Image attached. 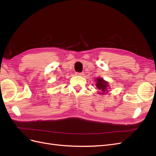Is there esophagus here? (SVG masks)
I'll use <instances>...</instances> for the list:
<instances>
[{"instance_id":"1","label":"esophagus","mask_w":156,"mask_h":156,"mask_svg":"<svg viewBox=\"0 0 156 156\" xmlns=\"http://www.w3.org/2000/svg\"><path fill=\"white\" fill-rule=\"evenodd\" d=\"M77 75H79V76H83V75H84V72H77L76 73Z\"/></svg>"}]
</instances>
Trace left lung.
<instances>
[{
    "label": "left lung",
    "mask_w": 156,
    "mask_h": 156,
    "mask_svg": "<svg viewBox=\"0 0 156 156\" xmlns=\"http://www.w3.org/2000/svg\"><path fill=\"white\" fill-rule=\"evenodd\" d=\"M108 86V85L107 82L104 81V80H103L102 78H98L97 79L96 87L101 91L102 94H104V93L107 90Z\"/></svg>",
    "instance_id": "8db88e82"
}]
</instances>
